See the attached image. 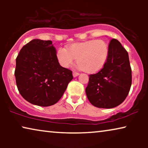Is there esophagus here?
I'll list each match as a JSON object with an SVG mask.
<instances>
[{"label":"esophagus","mask_w":148,"mask_h":148,"mask_svg":"<svg viewBox=\"0 0 148 148\" xmlns=\"http://www.w3.org/2000/svg\"><path fill=\"white\" fill-rule=\"evenodd\" d=\"M79 75V73H77V72H76V71H74L73 72V77H77V76H78Z\"/></svg>","instance_id":"1"}]
</instances>
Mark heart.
<instances>
[{
    "instance_id": "b5f03b06",
    "label": "heart",
    "mask_w": 148,
    "mask_h": 148,
    "mask_svg": "<svg viewBox=\"0 0 148 148\" xmlns=\"http://www.w3.org/2000/svg\"><path fill=\"white\" fill-rule=\"evenodd\" d=\"M109 55V45L103 40H91L75 43L68 49L60 47L56 52L59 63L69 68L77 58V67L89 73L100 71L105 65Z\"/></svg>"
}]
</instances>
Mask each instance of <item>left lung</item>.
I'll use <instances>...</instances> for the list:
<instances>
[{
	"label": "left lung",
	"mask_w": 148,
	"mask_h": 148,
	"mask_svg": "<svg viewBox=\"0 0 148 148\" xmlns=\"http://www.w3.org/2000/svg\"><path fill=\"white\" fill-rule=\"evenodd\" d=\"M109 55L100 71L89 75L86 96L93 106L112 108L128 96L132 83L128 52L116 39L109 43Z\"/></svg>",
	"instance_id": "obj_1"
}]
</instances>
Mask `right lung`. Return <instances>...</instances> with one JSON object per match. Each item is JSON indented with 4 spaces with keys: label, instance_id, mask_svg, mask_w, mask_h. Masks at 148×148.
I'll list each match as a JSON object with an SVG mask.
<instances>
[{
    "label": "right lung",
    "instance_id": "right-lung-1",
    "mask_svg": "<svg viewBox=\"0 0 148 148\" xmlns=\"http://www.w3.org/2000/svg\"><path fill=\"white\" fill-rule=\"evenodd\" d=\"M15 76L21 96L40 106L56 104L73 78L72 71L60 65L52 42L39 39L32 40L20 50Z\"/></svg>",
    "mask_w": 148,
    "mask_h": 148
}]
</instances>
